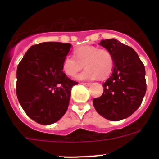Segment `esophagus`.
<instances>
[{"instance_id": "1", "label": "esophagus", "mask_w": 159, "mask_h": 159, "mask_svg": "<svg viewBox=\"0 0 159 159\" xmlns=\"http://www.w3.org/2000/svg\"><path fill=\"white\" fill-rule=\"evenodd\" d=\"M81 84H83V85H84V86H87V87H89L90 85H91V84H90V83H81Z\"/></svg>"}]
</instances>
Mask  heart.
I'll list each match as a JSON object with an SVG mask.
<instances>
[{
    "label": "heart",
    "mask_w": 159,
    "mask_h": 159,
    "mask_svg": "<svg viewBox=\"0 0 159 159\" xmlns=\"http://www.w3.org/2000/svg\"><path fill=\"white\" fill-rule=\"evenodd\" d=\"M74 53L75 57L67 55L63 61V71L68 76H75L84 64L86 69L75 77L80 80H92L99 77L105 79L113 70L114 57L107 49L84 45L75 49Z\"/></svg>",
    "instance_id": "obj_1"
}]
</instances>
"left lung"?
Listing matches in <instances>:
<instances>
[{
	"label": "left lung",
	"instance_id": "left-lung-1",
	"mask_svg": "<svg viewBox=\"0 0 159 159\" xmlns=\"http://www.w3.org/2000/svg\"><path fill=\"white\" fill-rule=\"evenodd\" d=\"M99 45L114 57L112 74L102 84L103 93L93 99L98 113L111 121L129 117L141 105L147 91L145 67L132 48L116 39L102 40Z\"/></svg>",
	"mask_w": 159,
	"mask_h": 159
}]
</instances>
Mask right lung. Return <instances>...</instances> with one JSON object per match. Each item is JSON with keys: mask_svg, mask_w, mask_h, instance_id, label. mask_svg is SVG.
Instances as JSON below:
<instances>
[{"mask_svg": "<svg viewBox=\"0 0 159 159\" xmlns=\"http://www.w3.org/2000/svg\"><path fill=\"white\" fill-rule=\"evenodd\" d=\"M71 44L43 42L32 45L16 70V95L29 118L42 125H50L63 117L71 98V90L78 83L70 80L62 68Z\"/></svg>", "mask_w": 159, "mask_h": 159, "instance_id": "right-lung-1", "label": "right lung"}]
</instances>
